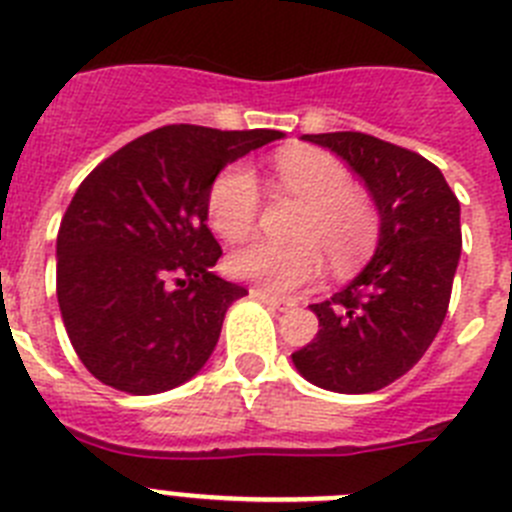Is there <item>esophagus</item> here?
<instances>
[{"mask_svg": "<svg viewBox=\"0 0 512 512\" xmlns=\"http://www.w3.org/2000/svg\"><path fill=\"white\" fill-rule=\"evenodd\" d=\"M251 295L256 297V300L266 302V305L277 307V310H289V307L295 305V302H292V300H284V297L271 295V292H266V289H261V287H253V289H251Z\"/></svg>", "mask_w": 512, "mask_h": 512, "instance_id": "obj_1", "label": "esophagus"}]
</instances>
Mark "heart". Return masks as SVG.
<instances>
[{"label":"heart","instance_id":"heart-1","mask_svg":"<svg viewBox=\"0 0 512 512\" xmlns=\"http://www.w3.org/2000/svg\"><path fill=\"white\" fill-rule=\"evenodd\" d=\"M274 176L277 189L305 202L292 225L295 241H256L235 251L228 259L235 277L287 295L320 277L323 255L343 274L377 246V210L336 156L318 148H289L274 158ZM259 210V184L246 164H230L215 176L207 194V220L220 238L246 241L256 230Z\"/></svg>","mask_w":512,"mask_h":512}]
</instances>
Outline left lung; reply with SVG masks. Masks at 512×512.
<instances>
[{"mask_svg":"<svg viewBox=\"0 0 512 512\" xmlns=\"http://www.w3.org/2000/svg\"><path fill=\"white\" fill-rule=\"evenodd\" d=\"M305 140L364 179L382 223L359 277L310 305L320 328L292 361L323 390L377 392L418 364L446 318L461 253L459 200L441 169L408 148L354 130Z\"/></svg>","mask_w":512,"mask_h":512,"instance_id":"obj_1","label":"left lung"}]
</instances>
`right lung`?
<instances>
[{"label":"right lung","mask_w":512,"mask_h":512,"mask_svg":"<svg viewBox=\"0 0 512 512\" xmlns=\"http://www.w3.org/2000/svg\"><path fill=\"white\" fill-rule=\"evenodd\" d=\"M279 130L164 125L104 158L58 228L56 295L69 341L102 384L128 395L174 390L215 351L246 289L215 277L207 228L215 176Z\"/></svg>","instance_id":"1"}]
</instances>
